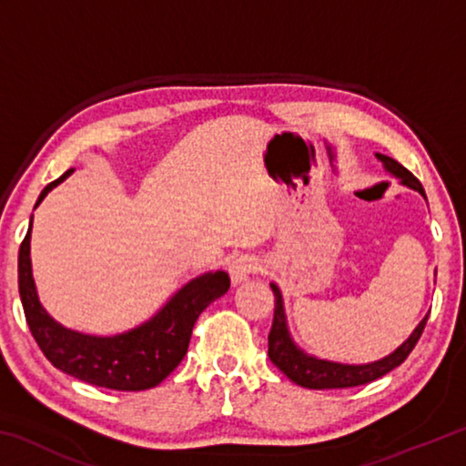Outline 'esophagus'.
Listing matches in <instances>:
<instances>
[{
  "instance_id": "1",
  "label": "esophagus",
  "mask_w": 466,
  "mask_h": 466,
  "mask_svg": "<svg viewBox=\"0 0 466 466\" xmlns=\"http://www.w3.org/2000/svg\"><path fill=\"white\" fill-rule=\"evenodd\" d=\"M258 269H261V263H258L257 257L252 255H240L236 257L234 261L230 263V267H228V271H230V278L234 283H240L248 278V275L257 273Z\"/></svg>"
}]
</instances>
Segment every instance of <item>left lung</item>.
<instances>
[{
    "label": "left lung",
    "mask_w": 466,
    "mask_h": 466,
    "mask_svg": "<svg viewBox=\"0 0 466 466\" xmlns=\"http://www.w3.org/2000/svg\"><path fill=\"white\" fill-rule=\"evenodd\" d=\"M378 157L384 162L386 170H390L392 175H397L400 178V183L415 188V191H420L425 197L421 183L405 167H400L397 160H392L389 156L378 154ZM271 289L275 296V309H273V325L269 330V360L289 378L291 382L306 386V389H351V386L374 382L376 378H382L384 374H389L390 370L403 364V361L409 358V353L413 351L417 341H420V337L425 329V322H428V317H425L420 322V327L413 330V335L409 337L397 351L390 353L389 358H384L380 361H374V364H368V366L333 364V361L306 356L304 351H299L298 347L291 343L288 327H286V314H283L281 294L278 286H271Z\"/></svg>",
    "instance_id": "obj_1"
}]
</instances>
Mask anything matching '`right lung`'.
Listing matches in <instances>:
<instances>
[{"instance_id":"1","label":"right lung","mask_w":466,"mask_h":466,"mask_svg":"<svg viewBox=\"0 0 466 466\" xmlns=\"http://www.w3.org/2000/svg\"><path fill=\"white\" fill-rule=\"evenodd\" d=\"M69 172L72 170L46 185L36 205L53 187L69 177ZM228 288L230 278L224 271L201 275L178 289V294L144 327L116 337H90L63 329L38 302L30 269V228L18 252L22 309L45 358L61 372L102 389L146 390L160 384L183 361L199 314L224 296Z\"/></svg>"}]
</instances>
